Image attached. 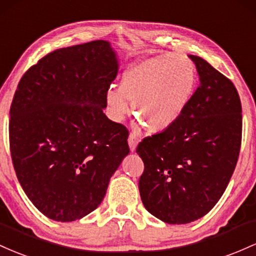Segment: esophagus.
Returning <instances> with one entry per match:
<instances>
[{
  "label": "esophagus",
  "mask_w": 256,
  "mask_h": 256,
  "mask_svg": "<svg viewBox=\"0 0 256 256\" xmlns=\"http://www.w3.org/2000/svg\"><path fill=\"white\" fill-rule=\"evenodd\" d=\"M138 142H139V136H138L136 133H133V132H132V133L129 134V138H128L129 148H130V151H132V152L136 151Z\"/></svg>",
  "instance_id": "34e87169"
}]
</instances>
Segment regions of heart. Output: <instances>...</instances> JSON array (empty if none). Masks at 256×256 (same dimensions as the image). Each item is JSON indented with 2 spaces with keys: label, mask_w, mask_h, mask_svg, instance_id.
<instances>
[{
  "label": "heart",
  "mask_w": 256,
  "mask_h": 256,
  "mask_svg": "<svg viewBox=\"0 0 256 256\" xmlns=\"http://www.w3.org/2000/svg\"><path fill=\"white\" fill-rule=\"evenodd\" d=\"M196 66L190 58L174 53L157 54L132 65L123 74L120 90L105 94L108 114L122 122L133 104L134 114L152 133L164 132L178 122L194 98Z\"/></svg>",
  "instance_id": "b5f03b06"
}]
</instances>
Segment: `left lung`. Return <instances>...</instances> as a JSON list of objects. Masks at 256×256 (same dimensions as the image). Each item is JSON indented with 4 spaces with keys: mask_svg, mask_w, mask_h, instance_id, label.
Masks as SVG:
<instances>
[{
    "mask_svg": "<svg viewBox=\"0 0 256 256\" xmlns=\"http://www.w3.org/2000/svg\"><path fill=\"white\" fill-rule=\"evenodd\" d=\"M200 87L172 128L139 142L142 204L166 224L208 214L228 188L242 142V105L236 87L204 59L188 56Z\"/></svg>",
    "mask_w": 256,
    "mask_h": 256,
    "instance_id": "left-lung-1",
    "label": "left lung"
}]
</instances>
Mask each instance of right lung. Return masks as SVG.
I'll list each match as a JSON object with an SVG mask.
<instances>
[{"instance_id": "add662e5", "label": "right lung", "mask_w": 256, "mask_h": 256, "mask_svg": "<svg viewBox=\"0 0 256 256\" xmlns=\"http://www.w3.org/2000/svg\"><path fill=\"white\" fill-rule=\"evenodd\" d=\"M118 62L98 40L60 48L20 80L10 105L14 170L28 200L62 222L98 208L129 154L128 130L104 114Z\"/></svg>"}]
</instances>
